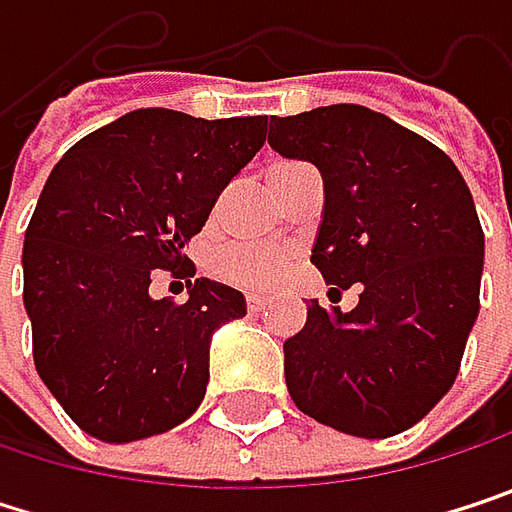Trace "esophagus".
<instances>
[{
  "label": "esophagus",
  "mask_w": 512,
  "mask_h": 512,
  "mask_svg": "<svg viewBox=\"0 0 512 512\" xmlns=\"http://www.w3.org/2000/svg\"><path fill=\"white\" fill-rule=\"evenodd\" d=\"M246 305H249V311H252V314H260V311H266V305H269V302H266L263 296H249V299H246Z\"/></svg>",
  "instance_id": "34e87169"
}]
</instances>
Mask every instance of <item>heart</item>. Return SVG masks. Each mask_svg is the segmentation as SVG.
I'll use <instances>...</instances> for the list:
<instances>
[{
	"mask_svg": "<svg viewBox=\"0 0 512 512\" xmlns=\"http://www.w3.org/2000/svg\"><path fill=\"white\" fill-rule=\"evenodd\" d=\"M290 266V252L272 246L237 243L213 257L210 269L219 281L240 290H269Z\"/></svg>",
	"mask_w": 512,
	"mask_h": 512,
	"instance_id": "1",
	"label": "heart"
}]
</instances>
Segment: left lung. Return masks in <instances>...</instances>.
<instances>
[{
	"label": "left lung",
	"instance_id": "1",
	"mask_svg": "<svg viewBox=\"0 0 512 512\" xmlns=\"http://www.w3.org/2000/svg\"><path fill=\"white\" fill-rule=\"evenodd\" d=\"M269 145L323 174L311 263L353 311L308 305L284 341L293 403L358 439L418 424L454 385L480 311L483 228L471 192L424 136L367 106L338 103L269 118Z\"/></svg>",
	"mask_w": 512,
	"mask_h": 512
}]
</instances>
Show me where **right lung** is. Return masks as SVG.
<instances>
[{"label": "right lung", "mask_w": 512, "mask_h": 512, "mask_svg": "<svg viewBox=\"0 0 512 512\" xmlns=\"http://www.w3.org/2000/svg\"><path fill=\"white\" fill-rule=\"evenodd\" d=\"M263 124L136 109L52 168L26 228L23 302L38 376L88 436L148 439L201 406L210 338L246 317V299L195 278L177 305L151 296V275L189 272L183 249L263 148Z\"/></svg>", "instance_id": "right-lung-1"}]
</instances>
